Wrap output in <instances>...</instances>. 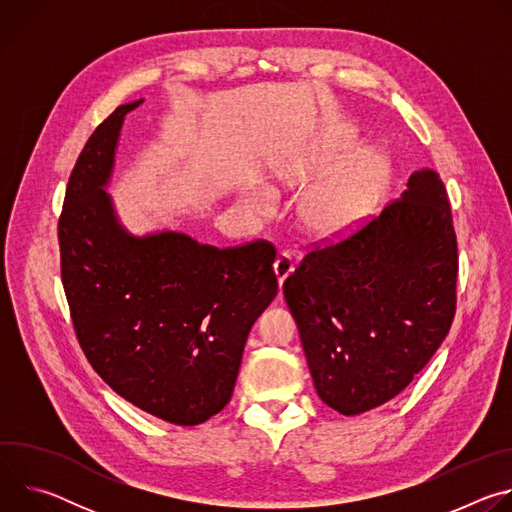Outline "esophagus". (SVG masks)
Here are the masks:
<instances>
[{"mask_svg": "<svg viewBox=\"0 0 512 512\" xmlns=\"http://www.w3.org/2000/svg\"><path fill=\"white\" fill-rule=\"evenodd\" d=\"M273 271H275V277L279 281V285H283L285 277L294 271V259H291L289 253H279L275 263H273Z\"/></svg>", "mask_w": 512, "mask_h": 512, "instance_id": "34e87169", "label": "esophagus"}]
</instances>
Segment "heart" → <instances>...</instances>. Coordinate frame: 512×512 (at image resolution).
Here are the masks:
<instances>
[{
    "label": "heart",
    "mask_w": 512,
    "mask_h": 512,
    "mask_svg": "<svg viewBox=\"0 0 512 512\" xmlns=\"http://www.w3.org/2000/svg\"><path fill=\"white\" fill-rule=\"evenodd\" d=\"M352 141L338 139L328 156L318 160L306 172H289L279 180L283 184H304L310 178L324 176L338 168ZM389 178V164L381 154L369 152L344 170L312 186L300 200L298 214L302 227L318 239H338L358 229L375 210ZM245 204L257 214L271 212V198L265 192H249Z\"/></svg>",
    "instance_id": "heart-1"
}]
</instances>
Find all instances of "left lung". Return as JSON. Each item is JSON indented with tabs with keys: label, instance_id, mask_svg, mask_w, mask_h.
<instances>
[{
	"label": "left lung",
	"instance_id": "8db88e82",
	"mask_svg": "<svg viewBox=\"0 0 512 512\" xmlns=\"http://www.w3.org/2000/svg\"><path fill=\"white\" fill-rule=\"evenodd\" d=\"M458 243L440 174L354 235L310 251L283 283L320 399L358 415L399 395L450 332Z\"/></svg>",
	"mask_w": 512,
	"mask_h": 512
}]
</instances>
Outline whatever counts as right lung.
Returning <instances> with one entry per match:
<instances>
[{
  "label": "right lung",
  "mask_w": 512,
  "mask_h": 512,
  "mask_svg": "<svg viewBox=\"0 0 512 512\" xmlns=\"http://www.w3.org/2000/svg\"><path fill=\"white\" fill-rule=\"evenodd\" d=\"M89 137L58 221L60 273L79 344L125 401L198 425L231 401L251 326L277 296L267 241L216 249L176 231L131 235L105 192L123 119Z\"/></svg>",
  "instance_id": "right-lung-1"
}]
</instances>
